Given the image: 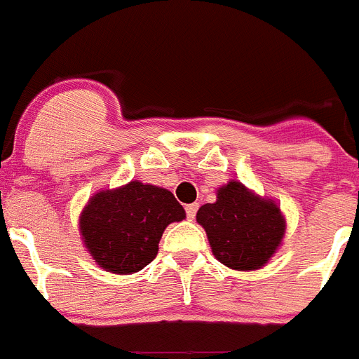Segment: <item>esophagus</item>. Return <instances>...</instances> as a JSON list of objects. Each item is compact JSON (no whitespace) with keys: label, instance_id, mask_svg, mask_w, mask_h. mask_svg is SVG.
<instances>
[{"label":"esophagus","instance_id":"esophagus-1","mask_svg":"<svg viewBox=\"0 0 359 359\" xmlns=\"http://www.w3.org/2000/svg\"><path fill=\"white\" fill-rule=\"evenodd\" d=\"M198 208H199L198 203H190V205H187L185 212H187V217H189V221H192V219L196 217V212H198Z\"/></svg>","mask_w":359,"mask_h":359}]
</instances>
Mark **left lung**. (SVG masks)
<instances>
[{"label": "left lung", "mask_w": 359, "mask_h": 359, "mask_svg": "<svg viewBox=\"0 0 359 359\" xmlns=\"http://www.w3.org/2000/svg\"><path fill=\"white\" fill-rule=\"evenodd\" d=\"M217 199L196 214L214 257L237 271L264 268L286 236V217L273 199L259 196L237 180L219 187Z\"/></svg>", "instance_id": "1"}]
</instances>
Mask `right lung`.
<instances>
[{
    "mask_svg": "<svg viewBox=\"0 0 359 359\" xmlns=\"http://www.w3.org/2000/svg\"><path fill=\"white\" fill-rule=\"evenodd\" d=\"M185 217L170 190L135 180L95 192L79 215V233L100 268L131 275L158 255L165 228Z\"/></svg>",
    "mask_w": 359,
    "mask_h": 359,
    "instance_id": "1",
    "label": "right lung"
}]
</instances>
